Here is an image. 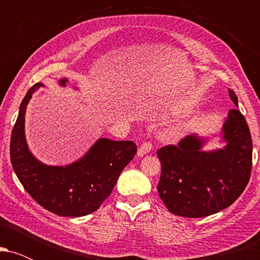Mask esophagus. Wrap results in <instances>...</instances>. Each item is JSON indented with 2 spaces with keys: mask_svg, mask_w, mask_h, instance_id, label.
<instances>
[{
  "mask_svg": "<svg viewBox=\"0 0 260 260\" xmlns=\"http://www.w3.org/2000/svg\"><path fill=\"white\" fill-rule=\"evenodd\" d=\"M151 149H153V144L150 142H145L140 145L138 149V156H143V155L150 153Z\"/></svg>",
  "mask_w": 260,
  "mask_h": 260,
  "instance_id": "obj_1",
  "label": "esophagus"
}]
</instances>
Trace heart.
Masks as SVG:
<instances>
[{"instance_id": "heart-1", "label": "heart", "mask_w": 260, "mask_h": 260, "mask_svg": "<svg viewBox=\"0 0 260 260\" xmlns=\"http://www.w3.org/2000/svg\"><path fill=\"white\" fill-rule=\"evenodd\" d=\"M180 131H181V127L180 126H176V127L172 128L171 131H170V134H174V136H175V134L180 133Z\"/></svg>"}]
</instances>
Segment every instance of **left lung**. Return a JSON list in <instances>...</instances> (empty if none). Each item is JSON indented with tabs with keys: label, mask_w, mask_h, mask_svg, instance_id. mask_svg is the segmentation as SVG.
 Wrapping results in <instances>:
<instances>
[{
	"label": "left lung",
	"mask_w": 260,
	"mask_h": 260,
	"mask_svg": "<svg viewBox=\"0 0 260 260\" xmlns=\"http://www.w3.org/2000/svg\"><path fill=\"white\" fill-rule=\"evenodd\" d=\"M229 95L238 107L235 91L229 89ZM220 137L225 147L214 150H204L209 139L197 134L157 150V190L170 213L184 217L213 215L242 194L249 181L253 148L248 124L237 109L229 112Z\"/></svg>",
	"instance_id": "obj_1"
}]
</instances>
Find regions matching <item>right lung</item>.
Returning a JSON list of instances; mask_svg holds the SVG:
<instances>
[{"label": "right lung", "instance_id": "obj_1", "mask_svg": "<svg viewBox=\"0 0 260 260\" xmlns=\"http://www.w3.org/2000/svg\"><path fill=\"white\" fill-rule=\"evenodd\" d=\"M68 79H59L64 86ZM43 83L26 92L11 136V162L18 180L34 201L58 216H84L94 213L111 194L113 187L136 155L132 140L100 138L79 160L70 165L51 166L39 161L25 139V111L32 94Z\"/></svg>", "mask_w": 260, "mask_h": 260}]
</instances>
